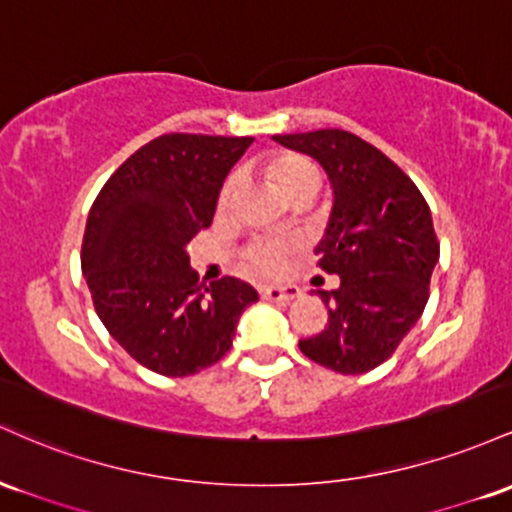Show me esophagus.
<instances>
[{"label": "esophagus", "instance_id": "obj_1", "mask_svg": "<svg viewBox=\"0 0 512 512\" xmlns=\"http://www.w3.org/2000/svg\"><path fill=\"white\" fill-rule=\"evenodd\" d=\"M261 297L268 302H290L295 297H300V287L295 285H287V287H278V285H266L261 287Z\"/></svg>", "mask_w": 512, "mask_h": 512}]
</instances>
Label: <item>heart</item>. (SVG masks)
Listing matches in <instances>:
<instances>
[{
  "mask_svg": "<svg viewBox=\"0 0 512 512\" xmlns=\"http://www.w3.org/2000/svg\"><path fill=\"white\" fill-rule=\"evenodd\" d=\"M263 174L273 181L280 195L292 203H304L312 198L321 186V166L309 159L307 154L300 152H271L263 157L261 162ZM241 188V176L229 174L222 183L220 195H217V210L227 212L237 200ZM297 244L292 241H271V239H256L244 249V266L246 271L254 275H278L283 271L285 256L295 251Z\"/></svg>",
  "mask_w": 512,
  "mask_h": 512,
  "instance_id": "1",
  "label": "heart"
}]
</instances>
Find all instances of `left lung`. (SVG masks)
<instances>
[{"instance_id":"1","label":"left lung","mask_w":512,"mask_h":512,"mask_svg":"<svg viewBox=\"0 0 512 512\" xmlns=\"http://www.w3.org/2000/svg\"><path fill=\"white\" fill-rule=\"evenodd\" d=\"M273 140L317 159L333 188L314 254L341 285L317 290L329 324L302 338L300 350L333 372L363 375L394 353L426 309L440 258L430 208L387 154L353 132L326 128Z\"/></svg>"}]
</instances>
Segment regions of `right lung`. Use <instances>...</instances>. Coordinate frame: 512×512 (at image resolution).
Here are the masks:
<instances>
[{"instance_id":"right-lung-1","label":"right lung","mask_w":512,"mask_h":512,"mask_svg":"<svg viewBox=\"0 0 512 512\" xmlns=\"http://www.w3.org/2000/svg\"><path fill=\"white\" fill-rule=\"evenodd\" d=\"M254 137L171 132L137 149L89 210L82 273L96 314L130 358L186 377L225 358L258 292L239 278L200 283L186 246L212 225L229 169Z\"/></svg>"}]
</instances>
